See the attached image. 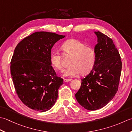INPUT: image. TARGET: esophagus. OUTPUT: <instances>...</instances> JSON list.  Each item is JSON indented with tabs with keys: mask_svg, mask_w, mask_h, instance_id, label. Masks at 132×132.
<instances>
[{
	"mask_svg": "<svg viewBox=\"0 0 132 132\" xmlns=\"http://www.w3.org/2000/svg\"><path fill=\"white\" fill-rule=\"evenodd\" d=\"M72 80V79H64V82H68V81H71Z\"/></svg>",
	"mask_w": 132,
	"mask_h": 132,
	"instance_id": "1",
	"label": "esophagus"
}]
</instances>
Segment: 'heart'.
<instances>
[{
  "label": "heart",
  "instance_id": "1",
  "mask_svg": "<svg viewBox=\"0 0 132 132\" xmlns=\"http://www.w3.org/2000/svg\"><path fill=\"white\" fill-rule=\"evenodd\" d=\"M61 49L65 54L72 56L69 63L70 65L64 72V76H75L79 73L85 75L92 69L96 61L95 51L92 47L78 40L69 39L61 45ZM50 62L55 69L63 70L62 57L57 51L51 53Z\"/></svg>",
  "mask_w": 132,
  "mask_h": 132
}]
</instances>
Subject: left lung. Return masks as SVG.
<instances>
[{
	"mask_svg": "<svg viewBox=\"0 0 132 132\" xmlns=\"http://www.w3.org/2000/svg\"><path fill=\"white\" fill-rule=\"evenodd\" d=\"M95 45V64L87 76L81 79L75 94L78 103L89 111L102 108L114 97L118 90L122 62L112 39L100 31Z\"/></svg>",
	"mask_w": 132,
	"mask_h": 132,
	"instance_id": "1",
	"label": "left lung"
}]
</instances>
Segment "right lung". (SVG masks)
Here are the masks:
<instances>
[{
  "label": "right lung",
  "instance_id": "add662e5",
  "mask_svg": "<svg viewBox=\"0 0 132 132\" xmlns=\"http://www.w3.org/2000/svg\"><path fill=\"white\" fill-rule=\"evenodd\" d=\"M65 37L52 32H36L18 43L11 61V75L16 92L23 103L39 112L55 104L63 79L51 66V49Z\"/></svg>",
  "mask_w": 132,
  "mask_h": 132
}]
</instances>
